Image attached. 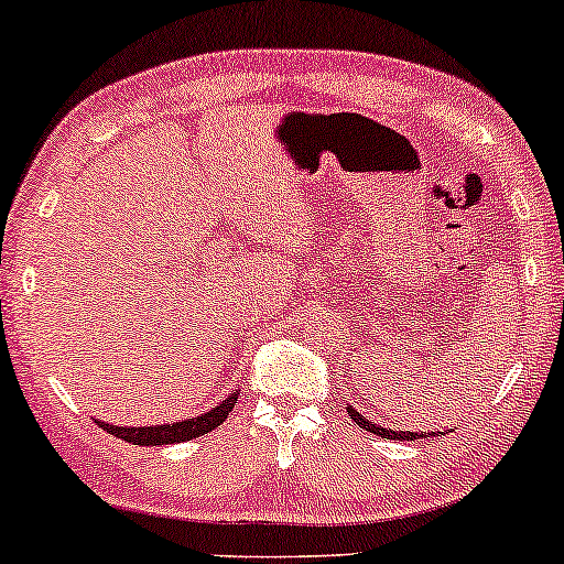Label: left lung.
<instances>
[{"label": "left lung", "mask_w": 564, "mask_h": 564, "mask_svg": "<svg viewBox=\"0 0 564 564\" xmlns=\"http://www.w3.org/2000/svg\"><path fill=\"white\" fill-rule=\"evenodd\" d=\"M347 413H350V419L358 423L360 429H366V431H371V434H377V436H384V440H400V442H413V440H426V431H421V434H415V431H394V429H384V426H377V423H371L366 419V415H360L356 408L352 405H347ZM442 431H431V436H440Z\"/></svg>", "instance_id": "8db88e82"}]
</instances>
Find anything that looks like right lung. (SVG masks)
I'll use <instances>...</instances> for the list:
<instances>
[{
    "label": "right lung",
    "instance_id": "obj_1",
    "mask_svg": "<svg viewBox=\"0 0 564 564\" xmlns=\"http://www.w3.org/2000/svg\"><path fill=\"white\" fill-rule=\"evenodd\" d=\"M240 392L227 394L225 400L219 402L217 408H212L208 413H200L198 419H187V421H177V423H164V426H109V423L96 421L99 426L107 431V434H115L117 440L141 444V447H156V444H177V442H191L196 436H204L208 431H214L219 423H225V419L232 413L235 400H238Z\"/></svg>",
    "mask_w": 564,
    "mask_h": 564
}]
</instances>
